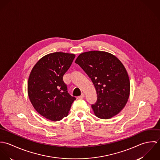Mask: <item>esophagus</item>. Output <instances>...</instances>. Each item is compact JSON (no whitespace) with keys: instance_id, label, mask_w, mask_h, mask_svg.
Listing matches in <instances>:
<instances>
[{"instance_id":"1","label":"esophagus","mask_w":160,"mask_h":160,"mask_svg":"<svg viewBox=\"0 0 160 160\" xmlns=\"http://www.w3.org/2000/svg\"><path fill=\"white\" fill-rule=\"evenodd\" d=\"M84 97V94L82 93L80 96H79L78 97V98H79V99H82V98H83Z\"/></svg>"}]
</instances>
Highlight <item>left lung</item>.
Here are the masks:
<instances>
[{
	"label": "left lung",
	"mask_w": 160,
	"mask_h": 160,
	"mask_svg": "<svg viewBox=\"0 0 160 160\" xmlns=\"http://www.w3.org/2000/svg\"><path fill=\"white\" fill-rule=\"evenodd\" d=\"M75 63L88 75L95 86L97 100L92 108L101 119L119 113L129 97L130 82L122 63L113 55L102 51L80 54Z\"/></svg>",
	"instance_id": "8db88e82"
}]
</instances>
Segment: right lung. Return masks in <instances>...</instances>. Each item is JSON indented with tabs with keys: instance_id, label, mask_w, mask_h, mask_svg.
Returning <instances> with one entry per match:
<instances>
[{
	"instance_id": "right-lung-1",
	"label": "right lung",
	"mask_w": 160,
	"mask_h": 160,
	"mask_svg": "<svg viewBox=\"0 0 160 160\" xmlns=\"http://www.w3.org/2000/svg\"><path fill=\"white\" fill-rule=\"evenodd\" d=\"M75 55L63 52L48 54L35 65L28 83L29 100L35 110L47 119L57 121L68 114L76 100L68 92L63 75Z\"/></svg>"
}]
</instances>
